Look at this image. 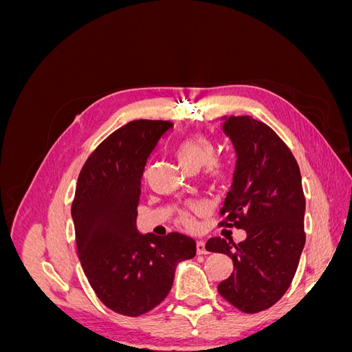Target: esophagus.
<instances>
[{"label":"esophagus","instance_id":"1","mask_svg":"<svg viewBox=\"0 0 352 352\" xmlns=\"http://www.w3.org/2000/svg\"><path fill=\"white\" fill-rule=\"evenodd\" d=\"M206 248V242L204 241H197V254H207Z\"/></svg>","mask_w":352,"mask_h":352}]
</instances>
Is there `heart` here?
Returning <instances> with one entry per match:
<instances>
[{
    "instance_id": "obj_1",
    "label": "heart",
    "mask_w": 352,
    "mask_h": 352,
    "mask_svg": "<svg viewBox=\"0 0 352 352\" xmlns=\"http://www.w3.org/2000/svg\"><path fill=\"white\" fill-rule=\"evenodd\" d=\"M175 155L177 163L182 166L186 172H197L202 166H206L207 177L214 182H223L232 176L233 163L228 158L214 157V145L206 136L190 135L179 141L175 148ZM197 207L180 211L179 223L186 228L194 226L192 211Z\"/></svg>"
}]
</instances>
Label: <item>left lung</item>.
I'll return each mask as SVG.
<instances>
[{
	"instance_id": "obj_1",
	"label": "left lung",
	"mask_w": 352,
	"mask_h": 352,
	"mask_svg": "<svg viewBox=\"0 0 352 352\" xmlns=\"http://www.w3.org/2000/svg\"><path fill=\"white\" fill-rule=\"evenodd\" d=\"M223 132L238 160L219 226L243 229L247 238L233 243L216 236L206 248L233 261L219 294L254 314L278 302L294 279L305 243V197L296 160L272 127L251 116H230Z\"/></svg>"
}]
</instances>
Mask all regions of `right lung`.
<instances>
[{"mask_svg": "<svg viewBox=\"0 0 352 352\" xmlns=\"http://www.w3.org/2000/svg\"><path fill=\"white\" fill-rule=\"evenodd\" d=\"M173 123L133 120L114 131L85 162L72 202L76 250L85 276L110 310L138 317L172 289L177 263L192 258V238L136 229L141 177L160 138Z\"/></svg>", "mask_w": 352, "mask_h": 352, "instance_id": "add662e5", "label": "right lung"}]
</instances>
